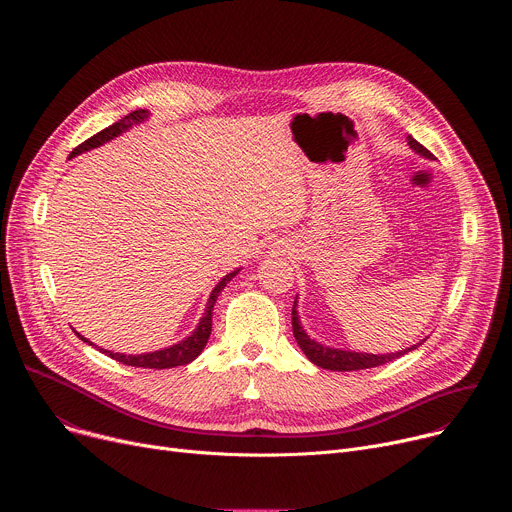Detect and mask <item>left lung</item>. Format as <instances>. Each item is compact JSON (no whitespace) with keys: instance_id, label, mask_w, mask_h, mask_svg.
Returning a JSON list of instances; mask_svg holds the SVG:
<instances>
[{"instance_id":"obj_1","label":"left lung","mask_w":512,"mask_h":512,"mask_svg":"<svg viewBox=\"0 0 512 512\" xmlns=\"http://www.w3.org/2000/svg\"><path fill=\"white\" fill-rule=\"evenodd\" d=\"M411 150L423 158H431L429 150H425L419 141H415L411 135L407 137ZM291 328H294V336L296 342L300 344V348L304 350V354L310 358V362H314L316 367L320 369H328V371H360V369H373V367H381L385 362H391L411 350H415L417 346L423 344L417 342L409 348H403L399 352H389V354H369V352H354V350H342V348H330L324 346L316 340H312L304 326L300 324V316H298V296L294 302V308H291Z\"/></svg>"}]
</instances>
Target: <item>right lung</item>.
I'll list each match as a JSON object with an SVG mask.
<instances>
[{"label":"right lung","mask_w":512,"mask_h":512,"mask_svg":"<svg viewBox=\"0 0 512 512\" xmlns=\"http://www.w3.org/2000/svg\"><path fill=\"white\" fill-rule=\"evenodd\" d=\"M148 115H150V113L145 111V109L131 111L129 115H125V117L119 119L117 123L105 127L103 131L95 133L93 137H89L87 141H83L81 145H77V148L72 150L70 158H72V156H79V154H83V152H89V150L99 148V145H103V143L111 141L113 137L121 135L123 131H127V129L133 127L135 123H141V121L148 119ZM237 273H239V269L233 271V273H229V275H225L221 281L216 283V287L212 289V294H210V298H208V302H206L204 314H202V318H200L196 330H194L188 338H184L182 342L172 344V346L162 348V350H156V352H145V354H119V352H111V350H103V348H99V350H103V352H105L107 356H111L113 360L127 364V367H141V369H158V371H160V369H174V367H180V364L192 362V360L204 350V346H206V342H208V338H210V330H212V310H214L216 298L221 296V291L225 289V285H227ZM75 334H77L83 342L91 344V342H89L85 336H81L79 332H75Z\"/></svg>","instance_id":"right-lung-1"}]
</instances>
